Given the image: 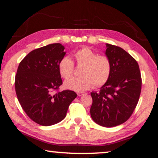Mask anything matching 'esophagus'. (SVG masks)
Listing matches in <instances>:
<instances>
[{"label": "esophagus", "mask_w": 158, "mask_h": 158, "mask_svg": "<svg viewBox=\"0 0 158 158\" xmlns=\"http://www.w3.org/2000/svg\"><path fill=\"white\" fill-rule=\"evenodd\" d=\"M84 93H83V92H77V95H78V96H82Z\"/></svg>", "instance_id": "esophagus-1"}]
</instances>
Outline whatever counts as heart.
Segmentation results:
<instances>
[{
  "instance_id": "obj_1",
  "label": "heart",
  "mask_w": 158,
  "mask_h": 158,
  "mask_svg": "<svg viewBox=\"0 0 158 158\" xmlns=\"http://www.w3.org/2000/svg\"><path fill=\"white\" fill-rule=\"evenodd\" d=\"M77 65L82 66L79 77H73L65 81V89L83 91L90 89L103 86L110 77L111 62L106 55H98L89 47H84L74 53ZM74 64L69 57H64L58 64V71L60 76L68 79L73 75Z\"/></svg>"
}]
</instances>
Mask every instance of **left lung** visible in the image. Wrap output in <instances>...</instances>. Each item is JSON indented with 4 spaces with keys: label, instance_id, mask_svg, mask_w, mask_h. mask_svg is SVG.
<instances>
[{
    "label": "left lung",
    "instance_id": "obj_1",
    "mask_svg": "<svg viewBox=\"0 0 158 158\" xmlns=\"http://www.w3.org/2000/svg\"><path fill=\"white\" fill-rule=\"evenodd\" d=\"M106 55L111 62L108 81L100 92H91L90 116L96 123L111 127L127 121L137 106L141 76L135 58L122 48L106 44Z\"/></svg>",
    "mask_w": 158,
    "mask_h": 158
}]
</instances>
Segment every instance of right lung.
Here are the masks:
<instances>
[{
    "mask_svg": "<svg viewBox=\"0 0 158 158\" xmlns=\"http://www.w3.org/2000/svg\"><path fill=\"white\" fill-rule=\"evenodd\" d=\"M64 49L61 44L54 43L33 50L21 61L15 76L16 94L23 110L43 126L65 118L77 96L73 90L58 91L63 84L58 64L65 55Z\"/></svg>",
    "mask_w": 158,
    "mask_h": 158,
    "instance_id": "right-lung-1",
    "label": "right lung"
}]
</instances>
